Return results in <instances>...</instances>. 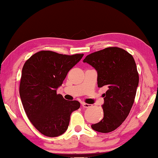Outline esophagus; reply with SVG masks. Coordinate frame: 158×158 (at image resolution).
Masks as SVG:
<instances>
[{
    "mask_svg": "<svg viewBox=\"0 0 158 158\" xmlns=\"http://www.w3.org/2000/svg\"><path fill=\"white\" fill-rule=\"evenodd\" d=\"M82 107H84V108H90V107L92 106V105H90V104H87V103H82Z\"/></svg>",
    "mask_w": 158,
    "mask_h": 158,
    "instance_id": "esophagus-1",
    "label": "esophagus"
}]
</instances>
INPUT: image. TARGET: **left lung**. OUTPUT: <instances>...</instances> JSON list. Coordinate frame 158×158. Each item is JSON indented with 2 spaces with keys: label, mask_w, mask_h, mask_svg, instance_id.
I'll use <instances>...</instances> for the list:
<instances>
[{
  "label": "left lung",
  "mask_w": 158,
  "mask_h": 158,
  "mask_svg": "<svg viewBox=\"0 0 158 158\" xmlns=\"http://www.w3.org/2000/svg\"><path fill=\"white\" fill-rule=\"evenodd\" d=\"M87 62L96 70L98 87H106L102 105L104 117L91 128L100 133L117 129L129 114L134 102L139 76L133 56L119 47H108L86 56Z\"/></svg>",
  "instance_id": "left-lung-1"
}]
</instances>
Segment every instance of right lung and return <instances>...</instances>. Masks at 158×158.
<instances>
[{"mask_svg": "<svg viewBox=\"0 0 158 158\" xmlns=\"http://www.w3.org/2000/svg\"><path fill=\"white\" fill-rule=\"evenodd\" d=\"M83 56L41 51L24 64L20 97L29 120L42 134L48 137L63 134L71 113L80 108L78 101L65 100L56 91Z\"/></svg>", "mask_w": 158, "mask_h": 158, "instance_id": "obj_1", "label": "right lung"}]
</instances>
